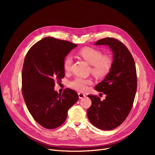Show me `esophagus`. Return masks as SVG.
<instances>
[{
	"label": "esophagus",
	"instance_id": "obj_1",
	"mask_svg": "<svg viewBox=\"0 0 155 155\" xmlns=\"http://www.w3.org/2000/svg\"><path fill=\"white\" fill-rule=\"evenodd\" d=\"M78 97H79L80 99H83L85 97V95L84 94H82V93H78Z\"/></svg>",
	"mask_w": 155,
	"mask_h": 155
}]
</instances>
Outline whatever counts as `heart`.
<instances>
[{"instance_id": "heart-1", "label": "heart", "mask_w": 155, "mask_h": 155, "mask_svg": "<svg viewBox=\"0 0 155 155\" xmlns=\"http://www.w3.org/2000/svg\"><path fill=\"white\" fill-rule=\"evenodd\" d=\"M78 54L92 65L91 71L93 74L98 78H102L107 75L113 65V59L109 56H102V53L95 48L87 47L82 49ZM72 63V58L67 56L63 61V68L65 71H70ZM92 83L91 80L82 77H76L70 82V86L77 91L84 92L87 86Z\"/></svg>"}]
</instances>
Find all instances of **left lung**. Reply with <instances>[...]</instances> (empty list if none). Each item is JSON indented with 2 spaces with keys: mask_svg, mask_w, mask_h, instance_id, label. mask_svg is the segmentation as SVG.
Returning a JSON list of instances; mask_svg holds the SVG:
<instances>
[{
  "mask_svg": "<svg viewBox=\"0 0 155 155\" xmlns=\"http://www.w3.org/2000/svg\"><path fill=\"white\" fill-rule=\"evenodd\" d=\"M95 45L108 46L113 54V65L105 78L95 87L96 91L106 95L104 101L92 95L87 116L96 127L112 130L125 120L133 107L137 88L135 63L127 47L119 40L106 38Z\"/></svg>",
  "mask_w": 155,
  "mask_h": 155,
  "instance_id": "1",
  "label": "left lung"
}]
</instances>
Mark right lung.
Returning <instances> with one entry per match:
<instances>
[{
    "mask_svg": "<svg viewBox=\"0 0 155 155\" xmlns=\"http://www.w3.org/2000/svg\"><path fill=\"white\" fill-rule=\"evenodd\" d=\"M77 45L46 37L28 51L22 71V92L32 117L45 128L60 126L68 109L78 100L77 93L67 88L62 94L54 91L56 82L64 77L63 61Z\"/></svg>",
    "mask_w": 155,
    "mask_h": 155,
    "instance_id": "right-lung-1",
    "label": "right lung"
}]
</instances>
